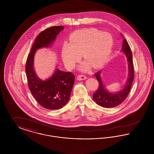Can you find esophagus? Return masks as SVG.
<instances>
[{
    "mask_svg": "<svg viewBox=\"0 0 154 154\" xmlns=\"http://www.w3.org/2000/svg\"><path fill=\"white\" fill-rule=\"evenodd\" d=\"M87 79V77L83 74H80L77 76V79L78 80H85Z\"/></svg>",
    "mask_w": 154,
    "mask_h": 154,
    "instance_id": "esophagus-1",
    "label": "esophagus"
}]
</instances>
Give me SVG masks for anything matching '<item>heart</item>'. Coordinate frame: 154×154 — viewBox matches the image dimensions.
Returning <instances> with one entry per match:
<instances>
[{
    "instance_id": "b5f03b06",
    "label": "heart",
    "mask_w": 154,
    "mask_h": 154,
    "mask_svg": "<svg viewBox=\"0 0 154 154\" xmlns=\"http://www.w3.org/2000/svg\"><path fill=\"white\" fill-rule=\"evenodd\" d=\"M113 44L111 36L95 28L76 31L70 38V44L65 43L62 50V58L65 65L74 66L82 55L85 60L94 67L102 66L110 55ZM86 64L80 66L85 70Z\"/></svg>"
}]
</instances>
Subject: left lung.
<instances>
[{"label":"left lung","mask_w":154,"mask_h":154,"mask_svg":"<svg viewBox=\"0 0 154 154\" xmlns=\"http://www.w3.org/2000/svg\"><path fill=\"white\" fill-rule=\"evenodd\" d=\"M121 51L124 52L127 57L129 66V76L124 87L121 91L116 94H111L107 92L105 89L102 81L101 80L100 75V72L95 73V75L99 82V87L94 94L93 99L97 104L103 107L111 108L117 106L118 105L124 101L131 89L134 79V67L133 64L132 52L129 45L125 38Z\"/></svg>","instance_id":"obj_1"}]
</instances>
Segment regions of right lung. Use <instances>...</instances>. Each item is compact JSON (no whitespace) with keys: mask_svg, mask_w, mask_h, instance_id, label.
Here are the masks:
<instances>
[{"mask_svg":"<svg viewBox=\"0 0 154 154\" xmlns=\"http://www.w3.org/2000/svg\"><path fill=\"white\" fill-rule=\"evenodd\" d=\"M63 28V26H55L42 31L37 37L26 62L25 72L31 94L41 106L49 110H58L66 105L74 83V75L57 69L49 79L42 80L35 73L33 58L37 50L49 46Z\"/></svg>","mask_w":154,"mask_h":154,"instance_id":"obj_1","label":"right lung"}]
</instances>
